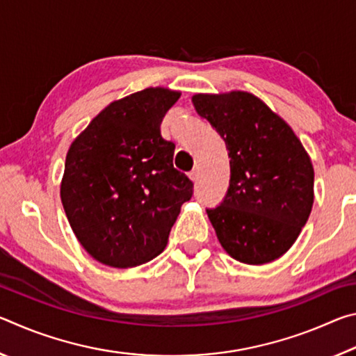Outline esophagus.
<instances>
[{
  "label": "esophagus",
  "instance_id": "esophagus-1",
  "mask_svg": "<svg viewBox=\"0 0 356 356\" xmlns=\"http://www.w3.org/2000/svg\"><path fill=\"white\" fill-rule=\"evenodd\" d=\"M190 179L193 180V182H197V179H200V170H197V168H195V170H193L190 174Z\"/></svg>",
  "mask_w": 356,
  "mask_h": 356
}]
</instances>
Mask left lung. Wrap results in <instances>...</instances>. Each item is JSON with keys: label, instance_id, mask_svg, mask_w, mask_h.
Returning a JSON list of instances; mask_svg holds the SVG:
<instances>
[{"label": "left lung", "instance_id": "left-lung-1", "mask_svg": "<svg viewBox=\"0 0 356 356\" xmlns=\"http://www.w3.org/2000/svg\"><path fill=\"white\" fill-rule=\"evenodd\" d=\"M200 116L225 140L231 161L220 206L206 209L222 248L236 261L272 262L291 248L314 202V170L293 130L256 95L197 94Z\"/></svg>", "mask_w": 356, "mask_h": 356}]
</instances>
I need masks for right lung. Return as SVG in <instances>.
I'll return each mask as SVG.
<instances>
[{
    "mask_svg": "<svg viewBox=\"0 0 356 356\" xmlns=\"http://www.w3.org/2000/svg\"><path fill=\"white\" fill-rule=\"evenodd\" d=\"M180 97L149 88L113 102L72 143L61 201L76 238L99 262L136 267L165 250L193 182L172 165L160 125Z\"/></svg>",
    "mask_w": 356,
    "mask_h": 356,
    "instance_id": "obj_1",
    "label": "right lung"
}]
</instances>
